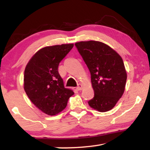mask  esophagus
Here are the masks:
<instances>
[{
  "label": "esophagus",
  "instance_id": "obj_1",
  "mask_svg": "<svg viewBox=\"0 0 150 150\" xmlns=\"http://www.w3.org/2000/svg\"><path fill=\"white\" fill-rule=\"evenodd\" d=\"M82 89H83V85H81V84H79V85H78V87H76V89L78 91H80V90H81Z\"/></svg>",
  "mask_w": 150,
  "mask_h": 150
}]
</instances>
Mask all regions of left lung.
Instances as JSON below:
<instances>
[{
    "label": "left lung",
    "instance_id": "8db88e82",
    "mask_svg": "<svg viewBox=\"0 0 150 150\" xmlns=\"http://www.w3.org/2000/svg\"><path fill=\"white\" fill-rule=\"evenodd\" d=\"M91 73L94 97L88 102L100 112L111 110L122 98L127 74L122 58L113 49L97 41L75 44Z\"/></svg>",
    "mask_w": 150,
    "mask_h": 150
}]
</instances>
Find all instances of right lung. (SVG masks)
<instances>
[{
  "instance_id": "right-lung-1",
  "label": "right lung",
  "mask_w": 150,
  "mask_h": 150,
  "mask_svg": "<svg viewBox=\"0 0 150 150\" xmlns=\"http://www.w3.org/2000/svg\"><path fill=\"white\" fill-rule=\"evenodd\" d=\"M73 44L44 47L38 50L26 65L24 89L30 101L48 115L65 109L72 90L64 87L58 71L59 63L73 48Z\"/></svg>"
}]
</instances>
